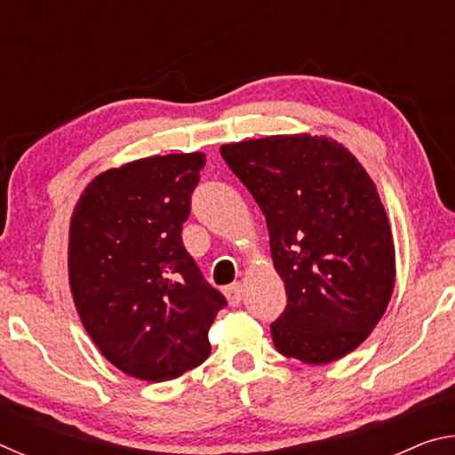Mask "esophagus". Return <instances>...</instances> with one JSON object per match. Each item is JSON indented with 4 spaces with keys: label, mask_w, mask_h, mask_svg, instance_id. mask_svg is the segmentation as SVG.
<instances>
[{
    "label": "esophagus",
    "mask_w": 455,
    "mask_h": 455,
    "mask_svg": "<svg viewBox=\"0 0 455 455\" xmlns=\"http://www.w3.org/2000/svg\"><path fill=\"white\" fill-rule=\"evenodd\" d=\"M225 295H227V301H228V305L238 307V305H241V301H243V297H244V289H243V284H241V283L230 284V287H227V289H225Z\"/></svg>",
    "instance_id": "34e87169"
}]
</instances>
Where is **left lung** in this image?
Returning a JSON list of instances; mask_svg holds the SVG:
<instances>
[{
	"label": "left lung",
	"mask_w": 455,
	"mask_h": 455,
	"mask_svg": "<svg viewBox=\"0 0 455 455\" xmlns=\"http://www.w3.org/2000/svg\"><path fill=\"white\" fill-rule=\"evenodd\" d=\"M220 154L267 219L287 307L271 325L284 357L325 365L357 349L387 309L395 246L373 180L333 138L276 134Z\"/></svg>",
	"instance_id": "1"
}]
</instances>
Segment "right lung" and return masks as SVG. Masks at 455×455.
Here are the masks:
<instances>
[{
    "label": "right lung",
    "instance_id": "1",
    "mask_svg": "<svg viewBox=\"0 0 455 455\" xmlns=\"http://www.w3.org/2000/svg\"><path fill=\"white\" fill-rule=\"evenodd\" d=\"M204 152L148 156L98 174L76 203L68 275L76 309L122 373L171 381L211 355L227 299L182 244Z\"/></svg>",
    "mask_w": 455,
    "mask_h": 455
}]
</instances>
